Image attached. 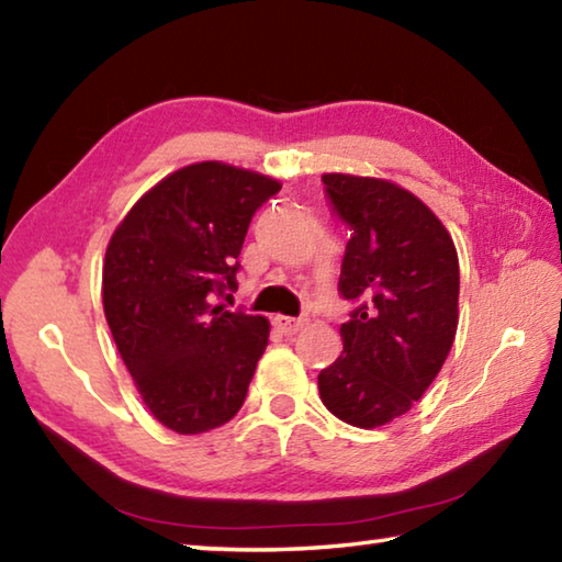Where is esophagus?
Wrapping results in <instances>:
<instances>
[{"mask_svg": "<svg viewBox=\"0 0 562 562\" xmlns=\"http://www.w3.org/2000/svg\"><path fill=\"white\" fill-rule=\"evenodd\" d=\"M274 327H278L282 335H297V331H302L304 327H307V319H294V317H284V315H278L274 317Z\"/></svg>", "mask_w": 562, "mask_h": 562, "instance_id": "1", "label": "esophagus"}]
</instances>
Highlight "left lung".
Masks as SVG:
<instances>
[{
  "label": "left lung",
  "mask_w": 562,
  "mask_h": 562,
  "mask_svg": "<svg viewBox=\"0 0 562 562\" xmlns=\"http://www.w3.org/2000/svg\"><path fill=\"white\" fill-rule=\"evenodd\" d=\"M351 227L339 290L359 300L345 349L317 376L339 422L376 429L404 416L441 372L459 327V255L426 203L386 178L325 173Z\"/></svg>",
  "instance_id": "left-lung-1"
}]
</instances>
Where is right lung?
<instances>
[{"instance_id": "add662e5", "label": "right lung", "mask_w": 562, "mask_h": 562, "mask_svg": "<svg viewBox=\"0 0 562 562\" xmlns=\"http://www.w3.org/2000/svg\"><path fill=\"white\" fill-rule=\"evenodd\" d=\"M280 188L258 170L201 160L146 190L111 235L103 315L140 398L170 431L205 434L240 412L270 322L211 294L235 288L247 225Z\"/></svg>"}]
</instances>
